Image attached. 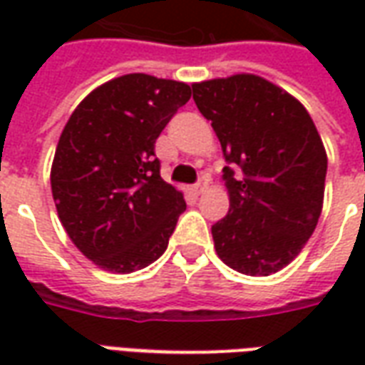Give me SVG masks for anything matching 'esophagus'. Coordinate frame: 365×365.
I'll return each mask as SVG.
<instances>
[{
    "instance_id": "esophagus-1",
    "label": "esophagus",
    "mask_w": 365,
    "mask_h": 365,
    "mask_svg": "<svg viewBox=\"0 0 365 365\" xmlns=\"http://www.w3.org/2000/svg\"><path fill=\"white\" fill-rule=\"evenodd\" d=\"M205 190H207V178H199L197 183L193 185V191L199 195V193H203Z\"/></svg>"
}]
</instances>
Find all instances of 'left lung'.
I'll use <instances>...</instances> for the list:
<instances>
[{
    "instance_id": "left-lung-1",
    "label": "left lung",
    "mask_w": 365,
    "mask_h": 365,
    "mask_svg": "<svg viewBox=\"0 0 365 365\" xmlns=\"http://www.w3.org/2000/svg\"><path fill=\"white\" fill-rule=\"evenodd\" d=\"M193 101L221 140L227 217L211 227L217 254L246 275L287 266L319 222L327 152L311 115L252 74L193 83Z\"/></svg>"
}]
</instances>
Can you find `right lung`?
I'll return each instance as SVG.
<instances>
[{
  "label": "right lung",
  "mask_w": 365,
  "mask_h": 365,
  "mask_svg": "<svg viewBox=\"0 0 365 365\" xmlns=\"http://www.w3.org/2000/svg\"><path fill=\"white\" fill-rule=\"evenodd\" d=\"M190 97L187 83L127 74L91 91L68 119L52 197L68 237L99 268L130 274L168 248L185 201L162 180L154 144Z\"/></svg>",
  "instance_id": "add662e5"
}]
</instances>
